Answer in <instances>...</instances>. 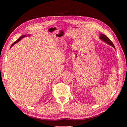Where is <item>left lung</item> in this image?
I'll return each instance as SVG.
<instances>
[{
	"label": "left lung",
	"mask_w": 127,
	"mask_h": 127,
	"mask_svg": "<svg viewBox=\"0 0 127 127\" xmlns=\"http://www.w3.org/2000/svg\"><path fill=\"white\" fill-rule=\"evenodd\" d=\"M99 39L101 40H102V41L105 42V43H106V44L110 45V46H112L114 48H115V46H114V44L112 43V42L108 38V37L105 35H104L103 34H100Z\"/></svg>",
	"instance_id": "1"
}]
</instances>
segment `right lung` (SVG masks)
I'll use <instances>...</instances> for the list:
<instances>
[{"label": "right lung", "instance_id": "add662e5", "mask_svg": "<svg viewBox=\"0 0 127 127\" xmlns=\"http://www.w3.org/2000/svg\"><path fill=\"white\" fill-rule=\"evenodd\" d=\"M30 36V35H22V36H21L20 37V38H19L18 40H16V41H15V42H13V44H12V45L11 46V47L12 46H13V45H14L15 44H16V43H17V42H18V41H20V40H21V39H22V38H23V37H26V36Z\"/></svg>", "mask_w": 127, "mask_h": 127}]
</instances>
